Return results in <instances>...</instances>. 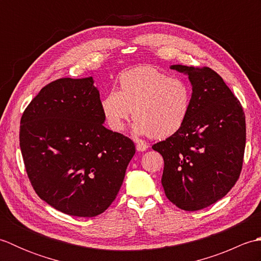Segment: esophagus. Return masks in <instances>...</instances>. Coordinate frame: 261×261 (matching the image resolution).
Returning <instances> with one entry per match:
<instances>
[{
	"mask_svg": "<svg viewBox=\"0 0 261 261\" xmlns=\"http://www.w3.org/2000/svg\"><path fill=\"white\" fill-rule=\"evenodd\" d=\"M148 145L146 142H142V141H139V142H137V145H136V148H137V150L138 151H145V150H147L148 149Z\"/></svg>",
	"mask_w": 261,
	"mask_h": 261,
	"instance_id": "obj_1",
	"label": "esophagus"
}]
</instances>
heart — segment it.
Instances as JSON below:
<instances>
[{"label": "heart", "instance_id": "1", "mask_svg": "<svg viewBox=\"0 0 261 261\" xmlns=\"http://www.w3.org/2000/svg\"><path fill=\"white\" fill-rule=\"evenodd\" d=\"M119 82L120 91L109 92L102 101L111 130H123L132 111L135 131L154 139L173 136L185 124L193 102V88L187 81L141 66L122 73Z\"/></svg>", "mask_w": 261, "mask_h": 261}]
</instances>
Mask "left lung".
<instances>
[{
    "label": "left lung",
    "mask_w": 261,
    "mask_h": 261,
    "mask_svg": "<svg viewBox=\"0 0 261 261\" xmlns=\"http://www.w3.org/2000/svg\"><path fill=\"white\" fill-rule=\"evenodd\" d=\"M188 75L193 102L185 124L153 150L164 158L162 184L169 201L198 211L225 196L242 169L246 116L241 103L210 67L170 66Z\"/></svg>",
    "instance_id": "obj_1"
}]
</instances>
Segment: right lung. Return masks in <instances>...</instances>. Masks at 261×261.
<instances>
[{"label": "right lung", "mask_w": 261, "mask_h": 261, "mask_svg": "<svg viewBox=\"0 0 261 261\" xmlns=\"http://www.w3.org/2000/svg\"><path fill=\"white\" fill-rule=\"evenodd\" d=\"M92 77L41 88L20 122V148L33 190L65 214L93 218L118 195L135 143L103 125Z\"/></svg>", "instance_id": "right-lung-1"}]
</instances>
